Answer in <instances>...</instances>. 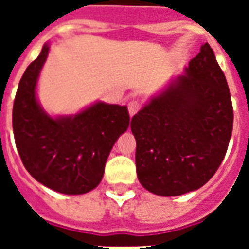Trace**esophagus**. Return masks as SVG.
Instances as JSON below:
<instances>
[{
	"instance_id": "esophagus-1",
	"label": "esophagus",
	"mask_w": 249,
	"mask_h": 249,
	"mask_svg": "<svg viewBox=\"0 0 249 249\" xmlns=\"http://www.w3.org/2000/svg\"><path fill=\"white\" fill-rule=\"evenodd\" d=\"M128 109H129V115H130V116H134V115H136V113L141 109L140 102L130 101L128 105Z\"/></svg>"
}]
</instances>
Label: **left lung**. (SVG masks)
Listing matches in <instances>:
<instances>
[{
	"label": "left lung",
	"mask_w": 249,
	"mask_h": 249,
	"mask_svg": "<svg viewBox=\"0 0 249 249\" xmlns=\"http://www.w3.org/2000/svg\"><path fill=\"white\" fill-rule=\"evenodd\" d=\"M232 120L228 81L205 42L185 73L133 116L141 185L160 196L200 189L224 160Z\"/></svg>",
	"instance_id": "8db88e82"
}]
</instances>
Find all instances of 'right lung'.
Here are the masks:
<instances>
[{"instance_id": "add662e5", "label": "right lung", "mask_w": 249, "mask_h": 249, "mask_svg": "<svg viewBox=\"0 0 249 249\" xmlns=\"http://www.w3.org/2000/svg\"><path fill=\"white\" fill-rule=\"evenodd\" d=\"M48 54L45 44L18 86L13 107L15 144L36 181L58 193L80 195L99 185L111 148L126 132L130 117L126 106L103 102L72 116H49L36 97Z\"/></svg>"}]
</instances>
